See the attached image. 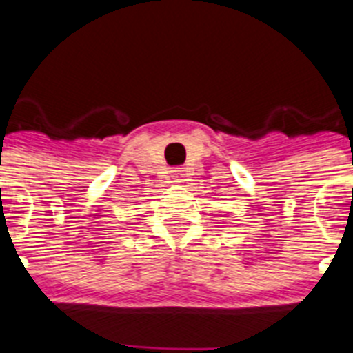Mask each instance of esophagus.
I'll return each mask as SVG.
<instances>
[{"label":"esophagus","instance_id":"1","mask_svg":"<svg viewBox=\"0 0 353 353\" xmlns=\"http://www.w3.org/2000/svg\"><path fill=\"white\" fill-rule=\"evenodd\" d=\"M173 179H174V182H182V180H183V170H182V168H174Z\"/></svg>","mask_w":353,"mask_h":353}]
</instances>
